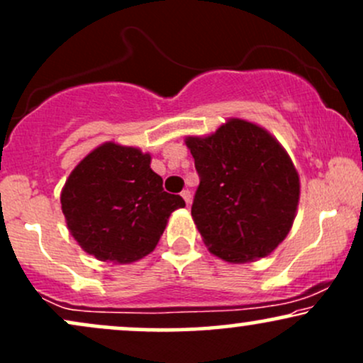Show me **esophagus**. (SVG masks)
I'll list each match as a JSON object with an SVG mask.
<instances>
[{
    "label": "esophagus",
    "instance_id": "esophagus-1",
    "mask_svg": "<svg viewBox=\"0 0 363 363\" xmlns=\"http://www.w3.org/2000/svg\"><path fill=\"white\" fill-rule=\"evenodd\" d=\"M181 196H182V199H184V201H186V205H189V203H191V191L189 189H184L181 193Z\"/></svg>",
    "mask_w": 363,
    "mask_h": 363
}]
</instances>
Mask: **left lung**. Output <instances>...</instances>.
<instances>
[{"instance_id": "obj_1", "label": "left lung", "mask_w": 363, "mask_h": 363, "mask_svg": "<svg viewBox=\"0 0 363 363\" xmlns=\"http://www.w3.org/2000/svg\"><path fill=\"white\" fill-rule=\"evenodd\" d=\"M199 176L191 215L205 244L228 262L268 256L294 223L301 194L289 153L268 131L230 119L187 138Z\"/></svg>"}]
</instances>
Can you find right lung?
Returning a JSON list of instances; mask_svg holds the SVG:
<instances>
[{
	"label": "right lung",
	"instance_id": "add662e5",
	"mask_svg": "<svg viewBox=\"0 0 363 363\" xmlns=\"http://www.w3.org/2000/svg\"><path fill=\"white\" fill-rule=\"evenodd\" d=\"M162 177L138 148L106 143L69 174L61 208L69 232L90 256L133 262L155 249L170 213L184 208L179 194L165 193Z\"/></svg>",
	"mask_w": 363,
	"mask_h": 363
}]
</instances>
